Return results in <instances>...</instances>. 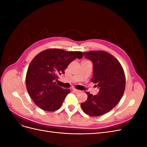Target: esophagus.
<instances>
[{
  "mask_svg": "<svg viewBox=\"0 0 147 147\" xmlns=\"http://www.w3.org/2000/svg\"><path fill=\"white\" fill-rule=\"evenodd\" d=\"M73 91H74L75 93H77V94H78V93H79L80 92V91H79V90H76V89H75V88L73 89Z\"/></svg>",
  "mask_w": 147,
  "mask_h": 147,
  "instance_id": "1",
  "label": "esophagus"
}]
</instances>
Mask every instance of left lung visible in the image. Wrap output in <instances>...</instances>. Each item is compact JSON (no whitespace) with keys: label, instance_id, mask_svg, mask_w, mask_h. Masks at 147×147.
Here are the masks:
<instances>
[{"label":"left lung","instance_id":"obj_1","mask_svg":"<svg viewBox=\"0 0 147 147\" xmlns=\"http://www.w3.org/2000/svg\"><path fill=\"white\" fill-rule=\"evenodd\" d=\"M83 53L93 64L91 82L97 84L99 91L96 95L86 92L88 99L81 107L90 116H101L113 109L122 98L125 90V75L119 62L110 53L104 51Z\"/></svg>","mask_w":147,"mask_h":147}]
</instances>
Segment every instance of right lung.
Returning a JSON list of instances; mask_svg holds the SVG:
<instances>
[{
    "label": "right lung",
    "mask_w": 147,
    "mask_h": 147,
    "mask_svg": "<svg viewBox=\"0 0 147 147\" xmlns=\"http://www.w3.org/2000/svg\"><path fill=\"white\" fill-rule=\"evenodd\" d=\"M81 51H66L61 49H48L30 62L26 77L27 91L38 107L51 112L61 108L70 91L57 85L56 81L75 59H81Z\"/></svg>",
    "instance_id": "right-lung-1"
}]
</instances>
